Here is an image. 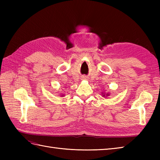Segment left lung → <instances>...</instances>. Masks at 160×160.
<instances>
[{"label": "left lung", "mask_w": 160, "mask_h": 160, "mask_svg": "<svg viewBox=\"0 0 160 160\" xmlns=\"http://www.w3.org/2000/svg\"><path fill=\"white\" fill-rule=\"evenodd\" d=\"M102 94H103V95H102L103 97H105V96L107 97V96H109V93H107V94H104V93H102Z\"/></svg>", "instance_id": "obj_1"}]
</instances>
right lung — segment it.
Wrapping results in <instances>:
<instances>
[{"instance_id":"add662e5","label":"right lung","mask_w":160,"mask_h":160,"mask_svg":"<svg viewBox=\"0 0 160 160\" xmlns=\"http://www.w3.org/2000/svg\"><path fill=\"white\" fill-rule=\"evenodd\" d=\"M64 96V95H62V96Z\"/></svg>"}]
</instances>
